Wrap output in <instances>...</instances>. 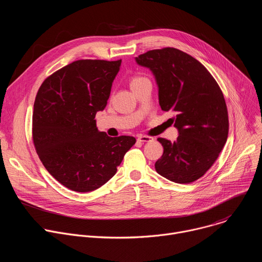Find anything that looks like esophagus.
<instances>
[{
	"instance_id": "34e87169",
	"label": "esophagus",
	"mask_w": 262,
	"mask_h": 262,
	"mask_svg": "<svg viewBox=\"0 0 262 262\" xmlns=\"http://www.w3.org/2000/svg\"><path fill=\"white\" fill-rule=\"evenodd\" d=\"M152 140H153V138H152V137H150V136H143V135L138 136V142H140V143L151 142Z\"/></svg>"
}]
</instances>
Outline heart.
I'll use <instances>...</instances> for the list:
<instances>
[{"mask_svg": "<svg viewBox=\"0 0 262 262\" xmlns=\"http://www.w3.org/2000/svg\"><path fill=\"white\" fill-rule=\"evenodd\" d=\"M143 79H145V78H143V77H134V78L132 79V81H130V84H134V83H136V82H139V81H141V80H143Z\"/></svg>", "mask_w": 262, "mask_h": 262, "instance_id": "heart-1", "label": "heart"}]
</instances>
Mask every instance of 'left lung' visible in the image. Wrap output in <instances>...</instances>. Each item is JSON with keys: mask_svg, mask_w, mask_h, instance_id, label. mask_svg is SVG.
<instances>
[{"mask_svg": "<svg viewBox=\"0 0 262 262\" xmlns=\"http://www.w3.org/2000/svg\"><path fill=\"white\" fill-rule=\"evenodd\" d=\"M136 61L152 71L160 108L173 114L170 120L179 130L172 143L157 139L163 154L155 169L171 182H194L213 165L227 140L228 113L222 91L198 59L177 48L150 50Z\"/></svg>", "mask_w": 262, "mask_h": 262, "instance_id": "1", "label": "left lung"}]
</instances>
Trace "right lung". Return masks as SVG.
Here are the masks:
<instances>
[{"instance_id":"obj_1","label":"right lung","mask_w":262,"mask_h":262,"mask_svg":"<svg viewBox=\"0 0 262 262\" xmlns=\"http://www.w3.org/2000/svg\"><path fill=\"white\" fill-rule=\"evenodd\" d=\"M121 59H80L47 77L33 113L35 149L50 175L64 187L90 192L107 183L136 143L129 136L99 132L96 114L110 97Z\"/></svg>"}]
</instances>
